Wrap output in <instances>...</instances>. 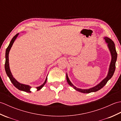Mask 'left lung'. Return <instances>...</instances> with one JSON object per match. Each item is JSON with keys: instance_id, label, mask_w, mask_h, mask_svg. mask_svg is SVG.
<instances>
[{"instance_id": "obj_1", "label": "left lung", "mask_w": 121, "mask_h": 121, "mask_svg": "<svg viewBox=\"0 0 121 121\" xmlns=\"http://www.w3.org/2000/svg\"><path fill=\"white\" fill-rule=\"evenodd\" d=\"M104 39L106 40V42L108 43V48L109 49L110 52H111V55L112 56L111 61V63H110L108 74L107 76L96 86H95L94 87H92V88H89V89H79V88H77V87L74 86L72 84V83L70 81V79H69L68 78L67 73H66V80H67L68 84L70 85L74 89L76 90L77 91H78L81 92H83V93H86V94L90 93V92H96L98 91H99V90H100V89H101L102 87H103L105 85L107 84L108 81L109 79L112 78L113 75L115 70V63H116L117 59V52L116 51V49H115V44L114 42L112 40V39L107 37H105Z\"/></svg>"}]
</instances>
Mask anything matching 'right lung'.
Segmentation results:
<instances>
[{
    "label": "right lung",
    "mask_w": 121,
    "mask_h": 121,
    "mask_svg": "<svg viewBox=\"0 0 121 121\" xmlns=\"http://www.w3.org/2000/svg\"><path fill=\"white\" fill-rule=\"evenodd\" d=\"M18 35H19V33H17L16 35H15L12 38V39H11V42H10L9 45L8 46V47H7L6 49V61H5V64H4V68H5V71H6V72L7 73V75L9 77V78L10 79V81L12 82V83L13 85L16 87L20 91H24L27 92H30V88H31V87L29 85H24L23 84H21L18 82L16 79H15L13 77L12 73L10 71V68H9V53L10 49H11L14 40L16 39ZM47 77L46 78V80L45 81L44 83H43V85H42L36 87L37 91H39L40 89H42L43 88V87L45 85V84H46V82H47Z\"/></svg>",
    "instance_id": "obj_1"
}]
</instances>
